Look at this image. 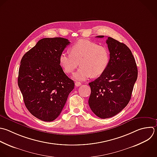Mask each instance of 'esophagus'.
I'll return each instance as SVG.
<instances>
[{
	"mask_svg": "<svg viewBox=\"0 0 157 157\" xmlns=\"http://www.w3.org/2000/svg\"><path fill=\"white\" fill-rule=\"evenodd\" d=\"M75 86H79L81 85V83H80V82H76L75 83Z\"/></svg>",
	"mask_w": 157,
	"mask_h": 157,
	"instance_id": "34e87169",
	"label": "esophagus"
}]
</instances>
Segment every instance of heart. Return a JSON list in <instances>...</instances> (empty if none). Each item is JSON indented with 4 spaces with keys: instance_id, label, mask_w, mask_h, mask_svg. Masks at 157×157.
I'll use <instances>...</instances> for the list:
<instances>
[{
    "instance_id": "b5f03b06",
    "label": "heart",
    "mask_w": 157,
    "mask_h": 157,
    "mask_svg": "<svg viewBox=\"0 0 157 157\" xmlns=\"http://www.w3.org/2000/svg\"><path fill=\"white\" fill-rule=\"evenodd\" d=\"M70 52H62L59 61L67 74L73 72L80 62L81 66L73 75L76 80L85 81L91 75L100 76L105 71L109 64V50L94 42L80 40L71 46Z\"/></svg>"
}]
</instances>
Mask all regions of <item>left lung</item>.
Wrapping results in <instances>:
<instances>
[{
  "mask_svg": "<svg viewBox=\"0 0 157 157\" xmlns=\"http://www.w3.org/2000/svg\"><path fill=\"white\" fill-rule=\"evenodd\" d=\"M106 44L110 52L109 66L101 75L89 83L88 104L93 112L101 118L113 117L127 105L137 78L136 61L129 48L110 37Z\"/></svg>",
  "mask_w": 157,
  "mask_h": 157,
  "instance_id": "8db88e82",
  "label": "left lung"
}]
</instances>
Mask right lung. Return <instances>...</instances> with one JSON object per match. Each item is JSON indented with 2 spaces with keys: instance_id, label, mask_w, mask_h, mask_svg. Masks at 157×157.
<instances>
[{
  "instance_id": "1",
  "label": "right lung",
  "mask_w": 157,
  "mask_h": 157,
  "mask_svg": "<svg viewBox=\"0 0 157 157\" xmlns=\"http://www.w3.org/2000/svg\"><path fill=\"white\" fill-rule=\"evenodd\" d=\"M70 44L64 38H44L25 54L19 68L18 84L29 112L45 121L61 113L74 82L64 72L60 54Z\"/></svg>"
}]
</instances>
